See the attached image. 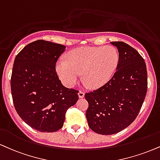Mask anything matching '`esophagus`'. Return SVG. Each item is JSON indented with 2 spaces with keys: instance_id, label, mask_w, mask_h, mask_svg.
Wrapping results in <instances>:
<instances>
[{
  "instance_id": "esophagus-1",
  "label": "esophagus",
  "mask_w": 160,
  "mask_h": 160,
  "mask_svg": "<svg viewBox=\"0 0 160 160\" xmlns=\"http://www.w3.org/2000/svg\"><path fill=\"white\" fill-rule=\"evenodd\" d=\"M84 96H85V93H84L83 92H78V97L80 98H84Z\"/></svg>"
}]
</instances>
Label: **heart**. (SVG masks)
Instances as JSON below:
<instances>
[{
    "instance_id": "heart-1",
    "label": "heart",
    "mask_w": 160,
    "mask_h": 160,
    "mask_svg": "<svg viewBox=\"0 0 160 160\" xmlns=\"http://www.w3.org/2000/svg\"><path fill=\"white\" fill-rule=\"evenodd\" d=\"M119 62V54L112 46L79 48L69 51L66 61L58 60L56 72L62 82L72 87L82 80L88 87L97 89L112 78Z\"/></svg>"
}]
</instances>
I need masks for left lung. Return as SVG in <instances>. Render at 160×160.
I'll list each match as a JSON object with an SVG mask.
<instances>
[{
	"mask_svg": "<svg viewBox=\"0 0 160 160\" xmlns=\"http://www.w3.org/2000/svg\"><path fill=\"white\" fill-rule=\"evenodd\" d=\"M110 43L118 51L116 72L104 86L85 95L88 127L101 135L117 133L135 120L148 88L147 68L138 52L125 42Z\"/></svg>",
	"mask_w": 160,
	"mask_h": 160,
	"instance_id": "obj_1",
	"label": "left lung"
}]
</instances>
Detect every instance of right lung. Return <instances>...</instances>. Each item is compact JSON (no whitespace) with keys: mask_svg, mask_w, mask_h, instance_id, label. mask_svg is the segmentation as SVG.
<instances>
[{"mask_svg":"<svg viewBox=\"0 0 160 160\" xmlns=\"http://www.w3.org/2000/svg\"><path fill=\"white\" fill-rule=\"evenodd\" d=\"M65 46L37 40L15 57L11 92L15 110L25 123L40 132L62 128L65 112L78 101V92L65 87L55 65Z\"/></svg>","mask_w":160,"mask_h":160,"instance_id":"obj_1","label":"right lung"}]
</instances>
